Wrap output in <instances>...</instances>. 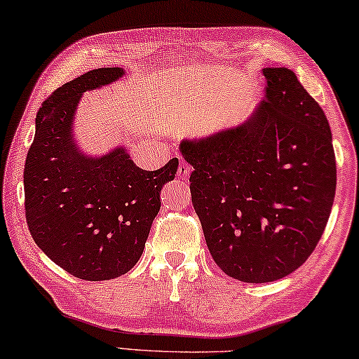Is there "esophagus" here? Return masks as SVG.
Segmentation results:
<instances>
[{
	"mask_svg": "<svg viewBox=\"0 0 359 359\" xmlns=\"http://www.w3.org/2000/svg\"><path fill=\"white\" fill-rule=\"evenodd\" d=\"M189 175H191L189 165H187L186 162H181L180 167H178V176H180V178H189Z\"/></svg>",
	"mask_w": 359,
	"mask_h": 359,
	"instance_id": "obj_1",
	"label": "esophagus"
}]
</instances>
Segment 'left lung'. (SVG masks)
I'll return each mask as SVG.
<instances>
[{"instance_id":"1","label":"left lung","mask_w":359,"mask_h":359,"mask_svg":"<svg viewBox=\"0 0 359 359\" xmlns=\"http://www.w3.org/2000/svg\"><path fill=\"white\" fill-rule=\"evenodd\" d=\"M266 95L243 124L180 151L191 196L222 272L245 283L286 277L318 245L336 196L329 122L294 72L264 68Z\"/></svg>"}]
</instances>
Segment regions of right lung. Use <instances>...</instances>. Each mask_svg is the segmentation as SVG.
<instances>
[{"label":"right lung","mask_w":359,"mask_h":359,"mask_svg":"<svg viewBox=\"0 0 359 359\" xmlns=\"http://www.w3.org/2000/svg\"><path fill=\"white\" fill-rule=\"evenodd\" d=\"M124 73L92 69L46 98L23 172L25 216L34 243L57 266L87 281L117 278L138 262L161 210L162 187L178 170L176 157L148 172L135 165L122 146L90 157L74 143L82 93Z\"/></svg>","instance_id":"right-lung-1"}]
</instances>
